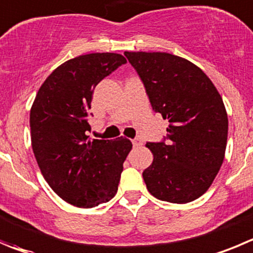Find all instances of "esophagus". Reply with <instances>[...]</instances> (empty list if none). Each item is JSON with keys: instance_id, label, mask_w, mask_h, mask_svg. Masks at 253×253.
Listing matches in <instances>:
<instances>
[{"instance_id": "1", "label": "esophagus", "mask_w": 253, "mask_h": 253, "mask_svg": "<svg viewBox=\"0 0 253 253\" xmlns=\"http://www.w3.org/2000/svg\"><path fill=\"white\" fill-rule=\"evenodd\" d=\"M131 143H133V145L135 146H140L141 145V140L140 139H133V140H131Z\"/></svg>"}]
</instances>
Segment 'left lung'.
<instances>
[{"mask_svg": "<svg viewBox=\"0 0 253 253\" xmlns=\"http://www.w3.org/2000/svg\"><path fill=\"white\" fill-rule=\"evenodd\" d=\"M151 107L169 122L167 142L146 143L154 160L143 171L154 197L186 204L215 180L227 143L222 98L208 76L187 59L165 52H125Z\"/></svg>", "mask_w": 253, "mask_h": 253, "instance_id": "1", "label": "left lung"}]
</instances>
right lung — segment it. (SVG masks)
Wrapping results in <instances>:
<instances>
[{
    "label": "right lung",
    "instance_id": "right-lung-1",
    "mask_svg": "<svg viewBox=\"0 0 253 253\" xmlns=\"http://www.w3.org/2000/svg\"><path fill=\"white\" fill-rule=\"evenodd\" d=\"M124 63L118 53L69 59L47 77L31 108V140L41 172L53 191L77 208H94L114 197L133 146L123 136L88 135L94 88Z\"/></svg>",
    "mask_w": 253,
    "mask_h": 253
}]
</instances>
